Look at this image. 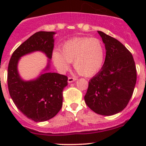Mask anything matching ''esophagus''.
Returning a JSON list of instances; mask_svg holds the SVG:
<instances>
[{
	"mask_svg": "<svg viewBox=\"0 0 146 146\" xmlns=\"http://www.w3.org/2000/svg\"><path fill=\"white\" fill-rule=\"evenodd\" d=\"M75 80H76V78L73 77H68V82L69 83H70V82H74Z\"/></svg>",
	"mask_w": 146,
	"mask_h": 146,
	"instance_id": "obj_1",
	"label": "esophagus"
}]
</instances>
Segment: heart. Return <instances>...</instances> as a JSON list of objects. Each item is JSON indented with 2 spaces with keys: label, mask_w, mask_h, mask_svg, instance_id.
I'll use <instances>...</instances> for the list:
<instances>
[{
  "label": "heart",
  "mask_w": 146,
  "mask_h": 146,
  "mask_svg": "<svg viewBox=\"0 0 146 146\" xmlns=\"http://www.w3.org/2000/svg\"><path fill=\"white\" fill-rule=\"evenodd\" d=\"M105 58L104 46L99 39L91 37L73 38L65 42L61 50L52 53V60L61 73L69 68L70 62L82 76H94L102 68Z\"/></svg>",
  "instance_id": "1"
}]
</instances>
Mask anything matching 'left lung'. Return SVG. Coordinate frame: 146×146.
Listing matches in <instances>:
<instances>
[{"label": "left lung", "instance_id": "left-lung-1", "mask_svg": "<svg viewBox=\"0 0 146 146\" xmlns=\"http://www.w3.org/2000/svg\"><path fill=\"white\" fill-rule=\"evenodd\" d=\"M105 45L101 70L89 81L85 101L98 114L110 116L121 111L130 100L136 82L133 56L119 41L98 31Z\"/></svg>", "mask_w": 146, "mask_h": 146}]
</instances>
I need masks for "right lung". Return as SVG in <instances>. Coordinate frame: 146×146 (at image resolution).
Listing matches in <instances>:
<instances>
[{"label": "right lung", "mask_w": 146, "mask_h": 146, "mask_svg": "<svg viewBox=\"0 0 146 146\" xmlns=\"http://www.w3.org/2000/svg\"><path fill=\"white\" fill-rule=\"evenodd\" d=\"M54 32H36L13 53L8 68V87L17 108L34 121L41 122L55 117L62 107L63 90L68 77L56 73H45L34 80H22L17 71L20 57L41 51L49 59L54 48ZM50 61V60H48ZM49 68V63L45 70Z\"/></svg>", "instance_id": "add662e5"}]
</instances>
